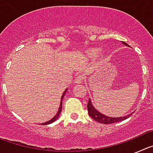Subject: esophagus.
I'll return each mask as SVG.
<instances>
[{"label": "esophagus", "instance_id": "34e87169", "mask_svg": "<svg viewBox=\"0 0 153 153\" xmlns=\"http://www.w3.org/2000/svg\"><path fill=\"white\" fill-rule=\"evenodd\" d=\"M83 80H84V76L83 75H79L76 76V83L77 84H80V83H83Z\"/></svg>", "mask_w": 153, "mask_h": 153}]
</instances>
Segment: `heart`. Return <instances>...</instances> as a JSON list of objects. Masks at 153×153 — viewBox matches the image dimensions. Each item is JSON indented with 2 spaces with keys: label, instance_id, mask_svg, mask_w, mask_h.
Returning <instances> with one entry per match:
<instances>
[{
  "label": "heart",
  "instance_id": "1",
  "mask_svg": "<svg viewBox=\"0 0 153 153\" xmlns=\"http://www.w3.org/2000/svg\"><path fill=\"white\" fill-rule=\"evenodd\" d=\"M100 51L98 49H96V48H93V49H90L86 51V55L89 56V57H95L97 55L99 54Z\"/></svg>",
  "mask_w": 153,
  "mask_h": 153
}]
</instances>
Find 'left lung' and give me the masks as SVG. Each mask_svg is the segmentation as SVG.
<instances>
[{
  "mask_svg": "<svg viewBox=\"0 0 153 153\" xmlns=\"http://www.w3.org/2000/svg\"><path fill=\"white\" fill-rule=\"evenodd\" d=\"M123 44H124L125 45L129 46L125 42H123ZM87 109H88V113L90 115V117H92L94 120H96L97 122L101 123L103 124H111L114 123L120 122V121H123V120H126L128 117H130V115H128L127 117H117V118H114V117H106V116H104L103 114L100 113V112H98L95 108L93 107V105L91 103V101L90 100H89L88 103H87Z\"/></svg>",
  "mask_w": 153,
  "mask_h": 153,
  "instance_id": "left-lung-1",
  "label": "left lung"
}]
</instances>
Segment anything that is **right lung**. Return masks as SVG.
<instances>
[{"label": "right lung", "mask_w": 153, "mask_h": 153, "mask_svg": "<svg viewBox=\"0 0 153 153\" xmlns=\"http://www.w3.org/2000/svg\"><path fill=\"white\" fill-rule=\"evenodd\" d=\"M67 90H66L64 91V93H63V95H62L61 97V102H60V108H59V110H58L57 113H56V115H55L54 117H53V119H51V120H49L48 122L47 123H42V125H47V124H50V123H53L54 121H56V120H57L58 118H59V116H60V113H61L62 111V102H63V97H64L65 93H66V91H67Z\"/></svg>", "instance_id": "add662e5"}]
</instances>
